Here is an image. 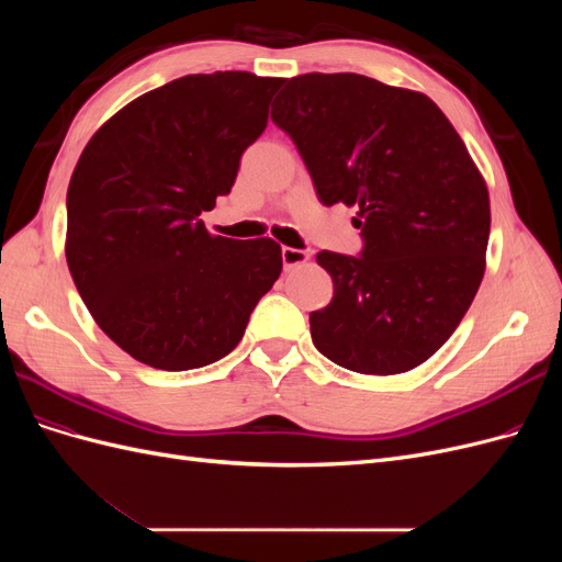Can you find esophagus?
<instances>
[{
	"mask_svg": "<svg viewBox=\"0 0 562 562\" xmlns=\"http://www.w3.org/2000/svg\"><path fill=\"white\" fill-rule=\"evenodd\" d=\"M281 258H283V267L291 271V269H295V267H300V265H304L310 260V252L307 250H300V248H283L281 250Z\"/></svg>",
	"mask_w": 562,
	"mask_h": 562,
	"instance_id": "obj_1",
	"label": "esophagus"
}]
</instances>
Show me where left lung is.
Returning <instances> with one entry per match:
<instances>
[{
	"label": "left lung",
	"instance_id": "8db88e82",
	"mask_svg": "<svg viewBox=\"0 0 562 562\" xmlns=\"http://www.w3.org/2000/svg\"><path fill=\"white\" fill-rule=\"evenodd\" d=\"M271 122L326 206L359 209L361 255H316L335 288L310 314L316 349L363 375L417 368L448 342L485 274L490 194L464 140L429 95L353 72L293 77Z\"/></svg>",
	"mask_w": 562,
	"mask_h": 562
}]
</instances>
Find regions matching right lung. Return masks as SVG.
Wrapping results in <instances>:
<instances>
[{
	"mask_svg": "<svg viewBox=\"0 0 562 562\" xmlns=\"http://www.w3.org/2000/svg\"><path fill=\"white\" fill-rule=\"evenodd\" d=\"M279 77L187 75L100 126L67 187L65 258L93 321L157 370L215 363L279 279L281 246L201 223L267 126Z\"/></svg>",
	"mask_w": 562,
	"mask_h": 562,
	"instance_id": "1",
	"label": "right lung"
}]
</instances>
